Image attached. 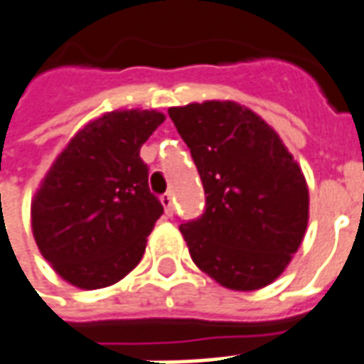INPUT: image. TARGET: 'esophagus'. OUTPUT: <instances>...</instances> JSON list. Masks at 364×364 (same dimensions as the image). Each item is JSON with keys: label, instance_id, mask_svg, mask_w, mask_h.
Listing matches in <instances>:
<instances>
[{"label": "esophagus", "instance_id": "obj_1", "mask_svg": "<svg viewBox=\"0 0 364 364\" xmlns=\"http://www.w3.org/2000/svg\"><path fill=\"white\" fill-rule=\"evenodd\" d=\"M161 205L165 208V215L171 217L173 215V195L171 193H165L164 197H161Z\"/></svg>", "mask_w": 364, "mask_h": 364}]
</instances>
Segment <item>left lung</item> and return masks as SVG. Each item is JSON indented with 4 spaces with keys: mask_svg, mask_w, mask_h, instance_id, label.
<instances>
[{
    "mask_svg": "<svg viewBox=\"0 0 364 364\" xmlns=\"http://www.w3.org/2000/svg\"><path fill=\"white\" fill-rule=\"evenodd\" d=\"M205 189V210L179 230L200 270L220 286L272 284L304 240L309 210L299 165L274 129L236 102L169 108Z\"/></svg>",
    "mask_w": 364,
    "mask_h": 364,
    "instance_id": "1",
    "label": "left lung"
}]
</instances>
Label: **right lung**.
Segmentation results:
<instances>
[{"instance_id": "1", "label": "right lung", "mask_w": 364, "mask_h": 364, "mask_svg": "<svg viewBox=\"0 0 364 364\" xmlns=\"http://www.w3.org/2000/svg\"><path fill=\"white\" fill-rule=\"evenodd\" d=\"M164 120L154 110L104 114L70 139L37 191V246L76 288L116 284L146 252L164 205L149 191L139 147Z\"/></svg>"}]
</instances>
